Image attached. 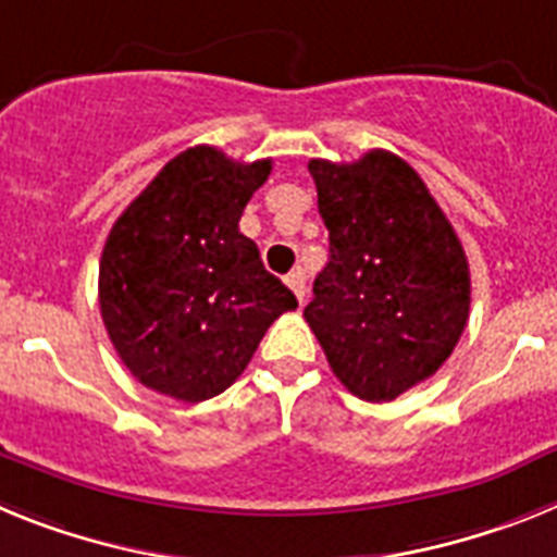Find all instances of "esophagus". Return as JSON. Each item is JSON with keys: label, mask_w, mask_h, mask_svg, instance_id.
<instances>
[{"label": "esophagus", "mask_w": 557, "mask_h": 557, "mask_svg": "<svg viewBox=\"0 0 557 557\" xmlns=\"http://www.w3.org/2000/svg\"><path fill=\"white\" fill-rule=\"evenodd\" d=\"M285 285L292 288L294 297H297L299 302L306 299V272H302V269H294V272L285 274Z\"/></svg>", "instance_id": "34e87169"}]
</instances>
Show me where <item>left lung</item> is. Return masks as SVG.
Masks as SVG:
<instances>
[{"instance_id": "1", "label": "left lung", "mask_w": 557, "mask_h": 557, "mask_svg": "<svg viewBox=\"0 0 557 557\" xmlns=\"http://www.w3.org/2000/svg\"><path fill=\"white\" fill-rule=\"evenodd\" d=\"M331 258L306 322L336 379L361 400H395L443 367L466 331L471 272L457 232L400 157L311 159Z\"/></svg>"}]
</instances>
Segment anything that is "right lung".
Returning <instances> with one entry per match:
<instances>
[{
	"instance_id": "obj_1",
	"label": "right lung",
	"mask_w": 557,
	"mask_h": 557,
	"mask_svg": "<svg viewBox=\"0 0 557 557\" xmlns=\"http://www.w3.org/2000/svg\"><path fill=\"white\" fill-rule=\"evenodd\" d=\"M272 159L187 148L114 221L100 258V317L134 379L198 404L224 393L274 319L297 308L238 230Z\"/></svg>"
}]
</instances>
